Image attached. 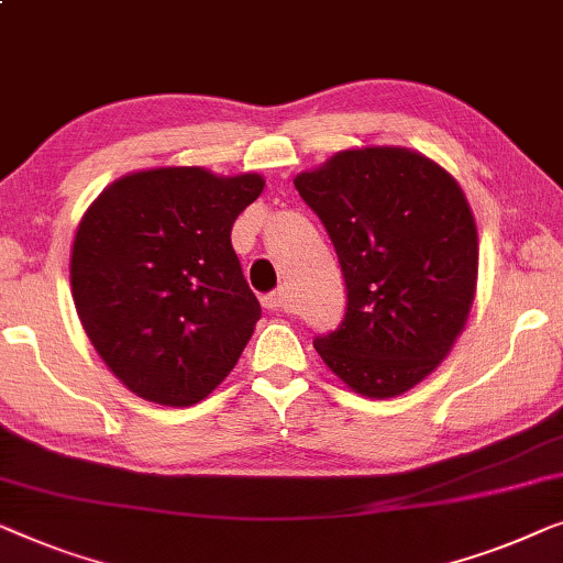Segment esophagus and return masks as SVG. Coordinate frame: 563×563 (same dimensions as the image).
Segmentation results:
<instances>
[{"instance_id":"1","label":"esophagus","mask_w":563,"mask_h":563,"mask_svg":"<svg viewBox=\"0 0 563 563\" xmlns=\"http://www.w3.org/2000/svg\"><path fill=\"white\" fill-rule=\"evenodd\" d=\"M285 290H273L267 292V296H263V306L267 308V311H283L285 308Z\"/></svg>"}]
</instances>
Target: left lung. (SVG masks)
<instances>
[{"instance_id":"1","label":"left lung","mask_w":563,"mask_h":563,"mask_svg":"<svg viewBox=\"0 0 563 563\" xmlns=\"http://www.w3.org/2000/svg\"><path fill=\"white\" fill-rule=\"evenodd\" d=\"M321 219L346 311L313 346L367 398H395L439 367L477 283V227L446 170L406 147L344 150L292 180Z\"/></svg>"}]
</instances>
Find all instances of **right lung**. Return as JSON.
<instances>
[{"label":"right lung","mask_w":563,"mask_h":563,"mask_svg":"<svg viewBox=\"0 0 563 563\" xmlns=\"http://www.w3.org/2000/svg\"><path fill=\"white\" fill-rule=\"evenodd\" d=\"M263 188L257 173L157 168L120 178L84 213L70 252L76 311L134 395L194 406L240 360L260 303L232 227Z\"/></svg>","instance_id":"1"}]
</instances>
